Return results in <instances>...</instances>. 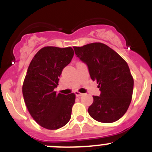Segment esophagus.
I'll return each mask as SVG.
<instances>
[{"label": "esophagus", "instance_id": "obj_1", "mask_svg": "<svg viewBox=\"0 0 152 152\" xmlns=\"http://www.w3.org/2000/svg\"><path fill=\"white\" fill-rule=\"evenodd\" d=\"M75 94H76V97H81V96L83 95V94L80 93V92H79V91H76V92H75Z\"/></svg>", "mask_w": 152, "mask_h": 152}]
</instances>
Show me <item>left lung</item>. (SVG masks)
I'll return each mask as SVG.
<instances>
[{
    "mask_svg": "<svg viewBox=\"0 0 152 152\" xmlns=\"http://www.w3.org/2000/svg\"><path fill=\"white\" fill-rule=\"evenodd\" d=\"M73 49L88 66L92 80L99 84L100 94L93 96V103L88 110L90 116L103 123L118 121L127 112L134 90V79L127 62L101 42Z\"/></svg>",
    "mask_w": 152,
    "mask_h": 152,
    "instance_id": "8db88e82",
    "label": "left lung"
}]
</instances>
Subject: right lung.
Masks as SVG:
<instances>
[{
  "instance_id": "1",
  "label": "right lung",
  "mask_w": 152,
  "mask_h": 152,
  "mask_svg": "<svg viewBox=\"0 0 152 152\" xmlns=\"http://www.w3.org/2000/svg\"><path fill=\"white\" fill-rule=\"evenodd\" d=\"M73 55L71 47L46 46L38 51L28 68L22 86L24 100L32 118L44 128H61L71 118L75 94H57L54 89Z\"/></svg>"
}]
</instances>
